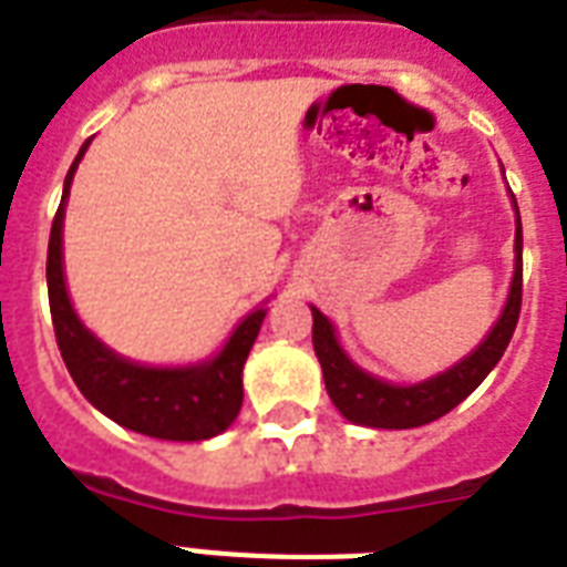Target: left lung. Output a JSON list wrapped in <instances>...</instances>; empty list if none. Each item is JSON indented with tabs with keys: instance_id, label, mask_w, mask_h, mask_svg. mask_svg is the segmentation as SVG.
<instances>
[{
	"instance_id": "8db88e82",
	"label": "left lung",
	"mask_w": 567,
	"mask_h": 567,
	"mask_svg": "<svg viewBox=\"0 0 567 567\" xmlns=\"http://www.w3.org/2000/svg\"><path fill=\"white\" fill-rule=\"evenodd\" d=\"M518 214V203H515ZM515 276H512L509 300L503 309L501 320L485 336V341L474 353L465 355L462 362L453 364L450 371L439 377L417 382V385H391L382 379L364 373L359 364L350 362V355L341 350L336 338V329L315 306H311V344L318 353V362L323 368V382H327L329 400L344 414L347 421L362 423V426H377V430H412L423 423L439 421L441 414L456 409L480 382H483L492 368L501 362L503 350L509 347L512 332L518 327L520 315V288H524V235H520V214L515 217Z\"/></svg>"
}]
</instances>
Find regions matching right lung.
Instances as JSON below:
<instances>
[{
  "instance_id": "1",
  "label": "right lung",
  "mask_w": 567,
  "mask_h": 567,
  "mask_svg": "<svg viewBox=\"0 0 567 567\" xmlns=\"http://www.w3.org/2000/svg\"><path fill=\"white\" fill-rule=\"evenodd\" d=\"M87 141L75 155L73 167L64 179V194L58 205L47 252L49 311L55 341L66 371L87 400L111 421L141 435L164 441H205L229 430L244 403L240 373L249 350L256 344L258 329L267 311L256 309L240 320L220 353L212 362L190 368H146L111 353L100 338L91 336L75 318L64 285L61 265V229H64V203L70 196V182L82 162Z\"/></svg>"
}]
</instances>
